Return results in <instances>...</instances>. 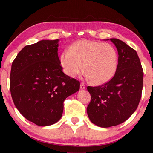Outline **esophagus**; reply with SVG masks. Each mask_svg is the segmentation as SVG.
<instances>
[{
	"label": "esophagus",
	"instance_id": "esophagus-1",
	"mask_svg": "<svg viewBox=\"0 0 153 153\" xmlns=\"http://www.w3.org/2000/svg\"><path fill=\"white\" fill-rule=\"evenodd\" d=\"M80 88L81 89H82V90H83V89H85V84L83 83H81V85H80Z\"/></svg>",
	"mask_w": 153,
	"mask_h": 153
}]
</instances>
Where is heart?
I'll list each match as a JSON object with an SVG mask.
<instances>
[{"mask_svg":"<svg viewBox=\"0 0 153 153\" xmlns=\"http://www.w3.org/2000/svg\"><path fill=\"white\" fill-rule=\"evenodd\" d=\"M60 64L69 76L75 77L83 70L86 78L93 84L102 85L116 74L118 53L110 44L82 39L62 52Z\"/></svg>","mask_w":153,"mask_h":153,"instance_id":"obj_1","label":"heart"}]
</instances>
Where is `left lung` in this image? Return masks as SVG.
<instances>
[{"label":"left lung","mask_w":153,"mask_h":153,"mask_svg":"<svg viewBox=\"0 0 153 153\" xmlns=\"http://www.w3.org/2000/svg\"><path fill=\"white\" fill-rule=\"evenodd\" d=\"M110 40L118 49L116 74L104 84L87 87L91 96L88 116L101 127L116 126L127 120L137 108L143 89V72L137 51L120 39Z\"/></svg>","instance_id":"obj_1"}]
</instances>
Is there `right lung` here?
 I'll return each mask as SVG.
<instances>
[{"label":"right lung","instance_id":"add662e5","mask_svg":"<svg viewBox=\"0 0 153 153\" xmlns=\"http://www.w3.org/2000/svg\"><path fill=\"white\" fill-rule=\"evenodd\" d=\"M58 39L24 47L12 62L10 76L14 104L24 118L39 126L57 123L63 102L80 88V82L65 74L58 56Z\"/></svg>","mask_w":153,"mask_h":153}]
</instances>
